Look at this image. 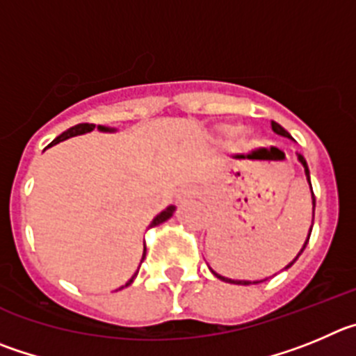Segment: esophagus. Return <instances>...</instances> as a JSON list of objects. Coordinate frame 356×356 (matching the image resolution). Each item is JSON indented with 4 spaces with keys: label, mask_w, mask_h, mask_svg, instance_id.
<instances>
[{
    "label": "esophagus",
    "mask_w": 356,
    "mask_h": 356,
    "mask_svg": "<svg viewBox=\"0 0 356 356\" xmlns=\"http://www.w3.org/2000/svg\"><path fill=\"white\" fill-rule=\"evenodd\" d=\"M191 195H193V193H191V190H181V191H179L177 198L182 202V200H186V198H190Z\"/></svg>",
    "instance_id": "esophagus-1"
}]
</instances>
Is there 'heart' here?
I'll list each match as a JSON object with an SVG mask.
<instances>
[{"instance_id": "b5f03b06", "label": "heart", "mask_w": 356, "mask_h": 356, "mask_svg": "<svg viewBox=\"0 0 356 356\" xmlns=\"http://www.w3.org/2000/svg\"><path fill=\"white\" fill-rule=\"evenodd\" d=\"M238 133H239L238 127H230V129H229V134H238Z\"/></svg>"}]
</instances>
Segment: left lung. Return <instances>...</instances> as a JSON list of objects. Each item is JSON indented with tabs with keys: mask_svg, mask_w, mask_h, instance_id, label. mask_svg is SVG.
<instances>
[{
	"mask_svg": "<svg viewBox=\"0 0 356 356\" xmlns=\"http://www.w3.org/2000/svg\"><path fill=\"white\" fill-rule=\"evenodd\" d=\"M271 127H273V131L277 134H280V136H284V138H291L293 140V136H291L289 133H287L286 129H284V127L280 126V124H277V122H271ZM296 158H298V161L302 163L303 165V168H305V177H307V182H309V186H310V193H312V214H314V209H316V197H314V191H312V184H310V172H309V166H307V161H305V158H303L302 154H298L296 152ZM314 218V216H312ZM314 225V223H312ZM312 225H310V229H309V236H307V239H305V243H303V246H302V250H300V252H298V255L296 257L293 259V261L289 262V264L286 266V268H284V270H287V268H291V266L294 264V262H296V259L300 257V255L303 254V250H305V246H307V243H309V238H310V232H312ZM211 270V268H209ZM211 273L214 275V277L216 278H220V280H223V282H229V284H238V286H250V284H259V282H264V280H232V278H227V277H223V275H220V273H216V271L214 270H211Z\"/></svg>",
	"mask_w": 356,
	"mask_h": 356,
	"instance_id": "8db88e82",
	"label": "left lung"
}]
</instances>
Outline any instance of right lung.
Wrapping results in <instances>:
<instances>
[{
  "mask_svg": "<svg viewBox=\"0 0 356 356\" xmlns=\"http://www.w3.org/2000/svg\"><path fill=\"white\" fill-rule=\"evenodd\" d=\"M94 129H95V124H78V126L70 127V129H67L65 133H62V134H60V136H56V138L53 140V143H51V145H56V143L63 142V140H67V138H72V136H78V134L90 133V131H94ZM97 129L102 131V133H113V131H115L113 127H106V126H97ZM51 145H49V147H51ZM174 211H175V206H168L165 211H161V213H159L158 216H156L154 220H152V222H150L149 227H156V225H159V223L166 222L168 218H172V214H174ZM143 259H145V243H143V257H142V262H143ZM142 262H140V264H142ZM136 275H138V271H136V273H134L133 277H131V280L127 282V284H126V286H124V287L131 286V282L134 280V277H136ZM120 289H122V287H120Z\"/></svg>",
  "mask_w": 356,
  "mask_h": 356,
  "instance_id": "1",
  "label": "right lung"
}]
</instances>
